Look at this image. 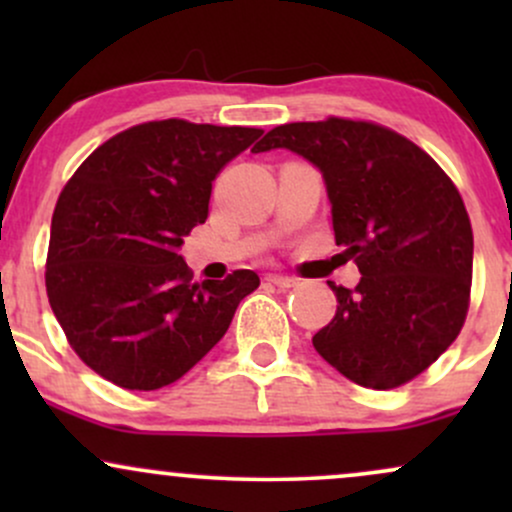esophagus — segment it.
Segmentation results:
<instances>
[{
  "instance_id": "esophagus-1",
  "label": "esophagus",
  "mask_w": 512,
  "mask_h": 512,
  "mask_svg": "<svg viewBox=\"0 0 512 512\" xmlns=\"http://www.w3.org/2000/svg\"><path fill=\"white\" fill-rule=\"evenodd\" d=\"M267 281H269V284L279 286V289H291V286L298 284V281L293 279V276H281V274H269Z\"/></svg>"
}]
</instances>
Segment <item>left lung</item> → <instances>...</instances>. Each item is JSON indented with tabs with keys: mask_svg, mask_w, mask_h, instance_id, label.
Returning <instances> with one entry per match:
<instances>
[{
	"mask_svg": "<svg viewBox=\"0 0 512 512\" xmlns=\"http://www.w3.org/2000/svg\"><path fill=\"white\" fill-rule=\"evenodd\" d=\"M289 149L322 173L332 228L361 281L337 296L315 351L373 390L409 383L460 334L474 238L467 209L426 151L392 129L330 117L274 127L255 154Z\"/></svg>",
	"mask_w": 512,
	"mask_h": 512,
	"instance_id": "8db88e82",
	"label": "left lung"
}]
</instances>
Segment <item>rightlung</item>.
Instances as JSON below:
<instances>
[{"mask_svg":"<svg viewBox=\"0 0 512 512\" xmlns=\"http://www.w3.org/2000/svg\"><path fill=\"white\" fill-rule=\"evenodd\" d=\"M262 129L146 122L81 163L50 228V308L88 368L125 390L182 378L221 342L260 276L192 284L185 236L209 216L211 182Z\"/></svg>","mask_w":512,"mask_h":512,"instance_id":"right-lung-1","label":"right lung"}]
</instances>
